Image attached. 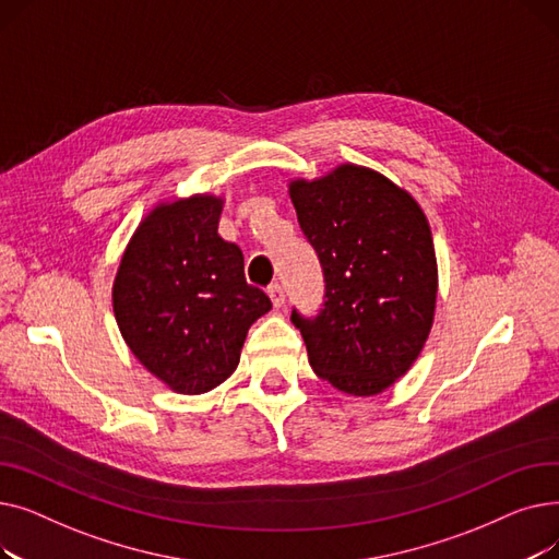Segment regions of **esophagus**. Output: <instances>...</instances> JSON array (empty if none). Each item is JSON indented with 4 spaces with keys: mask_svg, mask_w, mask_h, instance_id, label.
Here are the masks:
<instances>
[{
    "mask_svg": "<svg viewBox=\"0 0 559 559\" xmlns=\"http://www.w3.org/2000/svg\"><path fill=\"white\" fill-rule=\"evenodd\" d=\"M267 292H270V299H272L274 308H281L285 304V289L278 283H272Z\"/></svg>",
    "mask_w": 559,
    "mask_h": 559,
    "instance_id": "34e87169",
    "label": "esophagus"
}]
</instances>
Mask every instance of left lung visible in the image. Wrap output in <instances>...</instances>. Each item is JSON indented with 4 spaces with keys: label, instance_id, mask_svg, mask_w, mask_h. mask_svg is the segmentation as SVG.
I'll use <instances>...</instances> for the list:
<instances>
[{
    "label": "left lung",
    "instance_id": "left-lung-1",
    "mask_svg": "<svg viewBox=\"0 0 559 559\" xmlns=\"http://www.w3.org/2000/svg\"><path fill=\"white\" fill-rule=\"evenodd\" d=\"M289 197L326 283L314 317L292 310L310 367L340 392H383L417 360L432 326L428 219L405 190L358 165L295 181Z\"/></svg>",
    "mask_w": 559,
    "mask_h": 559
}]
</instances>
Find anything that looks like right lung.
I'll list each match as a JSON object with an SVG mask.
<instances>
[{"label": "right lung", "instance_id": "right-lung-1", "mask_svg": "<svg viewBox=\"0 0 559 559\" xmlns=\"http://www.w3.org/2000/svg\"><path fill=\"white\" fill-rule=\"evenodd\" d=\"M222 199L163 203L138 226L112 285L117 326L133 356L179 394H203L235 371L253 321L272 301L245 278L238 245L219 238Z\"/></svg>", "mask_w": 559, "mask_h": 559}]
</instances>
